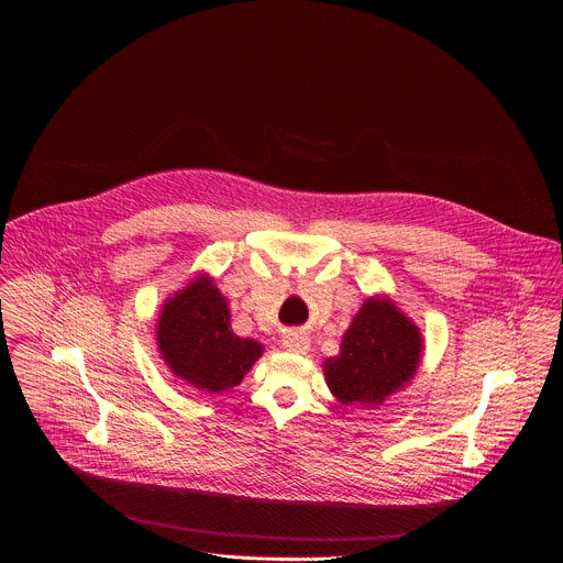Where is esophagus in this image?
<instances>
[{
  "label": "esophagus",
  "mask_w": 563,
  "mask_h": 563,
  "mask_svg": "<svg viewBox=\"0 0 563 563\" xmlns=\"http://www.w3.org/2000/svg\"><path fill=\"white\" fill-rule=\"evenodd\" d=\"M283 345H285L289 352H294V354H305V352L309 350V336L294 332V334H287V336H285Z\"/></svg>",
  "instance_id": "34e87169"
}]
</instances>
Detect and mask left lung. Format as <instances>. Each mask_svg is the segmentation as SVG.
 Listing matches in <instances>:
<instances>
[{
  "mask_svg": "<svg viewBox=\"0 0 563 563\" xmlns=\"http://www.w3.org/2000/svg\"><path fill=\"white\" fill-rule=\"evenodd\" d=\"M421 350L419 328L394 300L367 298L343 334L341 354L325 358L328 387L343 406H380L412 380Z\"/></svg>",
  "mask_w": 563,
  "mask_h": 563,
  "instance_id": "1",
  "label": "left lung"
}]
</instances>
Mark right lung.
<instances>
[{"label": "right lung", "mask_w": 563, "mask_h": 563, "mask_svg": "<svg viewBox=\"0 0 563 563\" xmlns=\"http://www.w3.org/2000/svg\"><path fill=\"white\" fill-rule=\"evenodd\" d=\"M227 298L207 274L167 298L157 318V350L174 376L218 394L235 387L263 356V345L231 332Z\"/></svg>", "instance_id": "add662e5"}]
</instances>
